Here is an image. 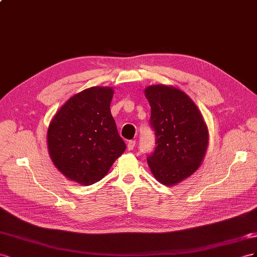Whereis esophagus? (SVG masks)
<instances>
[{"mask_svg": "<svg viewBox=\"0 0 257 257\" xmlns=\"http://www.w3.org/2000/svg\"><path fill=\"white\" fill-rule=\"evenodd\" d=\"M135 146H136V141L131 140V141H129V142L127 143V150H128V151H133V150L135 149Z\"/></svg>", "mask_w": 257, "mask_h": 257, "instance_id": "1", "label": "esophagus"}]
</instances>
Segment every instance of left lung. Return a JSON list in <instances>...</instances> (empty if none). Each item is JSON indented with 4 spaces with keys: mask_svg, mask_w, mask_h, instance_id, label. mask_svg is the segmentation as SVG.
<instances>
[{
    "mask_svg": "<svg viewBox=\"0 0 257 257\" xmlns=\"http://www.w3.org/2000/svg\"><path fill=\"white\" fill-rule=\"evenodd\" d=\"M144 93L157 144L148 164L161 184L177 185L202 163L209 144L207 123L195 102L179 88L152 85Z\"/></svg>",
    "mask_w": 257,
    "mask_h": 257,
    "instance_id": "1",
    "label": "left lung"
}]
</instances>
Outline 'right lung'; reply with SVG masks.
I'll use <instances>...</instances> for the list:
<instances>
[{
  "label": "right lung",
  "mask_w": 257,
  "mask_h": 257,
  "mask_svg": "<svg viewBox=\"0 0 257 257\" xmlns=\"http://www.w3.org/2000/svg\"><path fill=\"white\" fill-rule=\"evenodd\" d=\"M114 90L90 87L58 109L47 131L50 159L65 178L80 185L103 179L126 150L111 114Z\"/></svg>",
  "instance_id": "right-lung-1"
}]
</instances>
